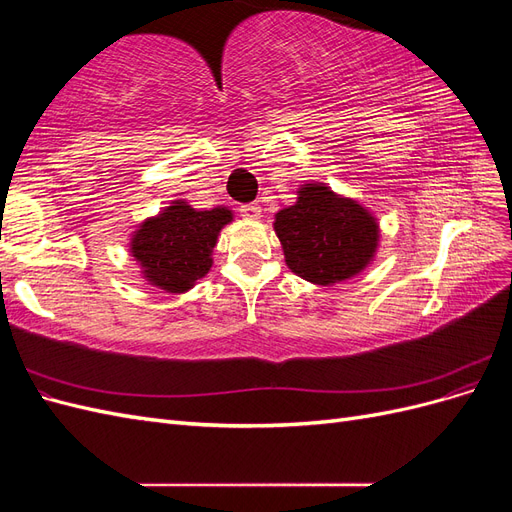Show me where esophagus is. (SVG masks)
<instances>
[{
    "label": "esophagus",
    "instance_id": "obj_1",
    "mask_svg": "<svg viewBox=\"0 0 512 512\" xmlns=\"http://www.w3.org/2000/svg\"><path fill=\"white\" fill-rule=\"evenodd\" d=\"M241 215L245 220H260V215H262V209H260V205H256V203H250V205H241Z\"/></svg>",
    "mask_w": 512,
    "mask_h": 512
}]
</instances>
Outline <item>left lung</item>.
<instances>
[{
	"mask_svg": "<svg viewBox=\"0 0 512 512\" xmlns=\"http://www.w3.org/2000/svg\"><path fill=\"white\" fill-rule=\"evenodd\" d=\"M273 228L288 269L318 286L361 273L380 239L374 215L322 183H305L297 203L275 215Z\"/></svg>",
	"mask_w": 512,
	"mask_h": 512,
	"instance_id": "left-lung-1",
	"label": "left lung"
}]
</instances>
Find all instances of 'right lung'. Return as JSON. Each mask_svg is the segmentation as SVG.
Returning <instances> with one entry per match:
<instances>
[{
	"mask_svg": "<svg viewBox=\"0 0 512 512\" xmlns=\"http://www.w3.org/2000/svg\"><path fill=\"white\" fill-rule=\"evenodd\" d=\"M230 220L232 213L226 207L196 211L183 200H175L156 218L138 226L130 250L151 286L185 292L209 273L211 252Z\"/></svg>",
	"mask_w": 512,
	"mask_h": 512,
	"instance_id": "add662e5",
	"label": "right lung"
}]
</instances>
